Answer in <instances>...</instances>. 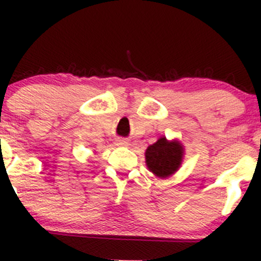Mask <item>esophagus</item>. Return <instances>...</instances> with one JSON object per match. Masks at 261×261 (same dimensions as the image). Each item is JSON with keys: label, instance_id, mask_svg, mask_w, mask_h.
Returning <instances> with one entry per match:
<instances>
[{"label": "esophagus", "instance_id": "34e87169", "mask_svg": "<svg viewBox=\"0 0 261 261\" xmlns=\"http://www.w3.org/2000/svg\"><path fill=\"white\" fill-rule=\"evenodd\" d=\"M116 145L126 146V145H127V141L123 140V139H118V140H116Z\"/></svg>", "mask_w": 261, "mask_h": 261}]
</instances>
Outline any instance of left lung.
<instances>
[{
  "mask_svg": "<svg viewBox=\"0 0 261 261\" xmlns=\"http://www.w3.org/2000/svg\"><path fill=\"white\" fill-rule=\"evenodd\" d=\"M184 159V145L177 139L160 136L145 151L146 167L155 177L167 179L178 172Z\"/></svg>",
  "mask_w": 261,
  "mask_h": 261,
  "instance_id": "left-lung-1",
  "label": "left lung"
}]
</instances>
